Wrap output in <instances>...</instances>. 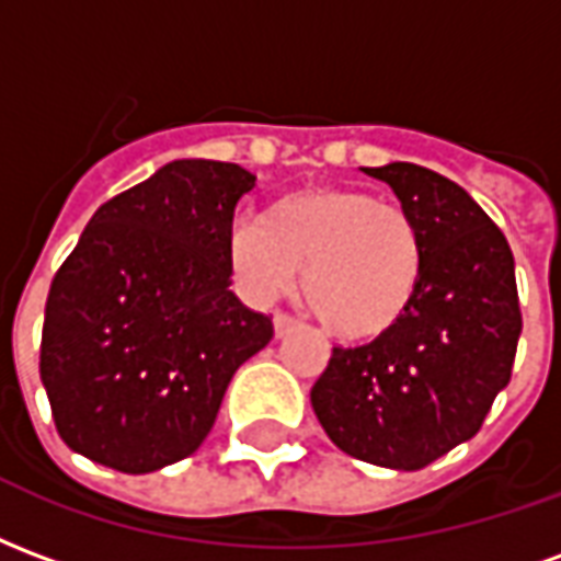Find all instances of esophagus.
<instances>
[{"mask_svg":"<svg viewBox=\"0 0 561 561\" xmlns=\"http://www.w3.org/2000/svg\"><path fill=\"white\" fill-rule=\"evenodd\" d=\"M294 328H297V318H291L288 312H276V316H273V333H276V340L288 336Z\"/></svg>","mask_w":561,"mask_h":561,"instance_id":"obj_1","label":"esophagus"}]
</instances>
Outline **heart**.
<instances>
[{"label": "heart", "mask_w": 561, "mask_h": 561, "mask_svg": "<svg viewBox=\"0 0 561 561\" xmlns=\"http://www.w3.org/2000/svg\"><path fill=\"white\" fill-rule=\"evenodd\" d=\"M237 282L252 297L288 291L304 270V304L342 340L388 333L412 309L423 240L405 207L354 188H300L273 201L228 243Z\"/></svg>", "instance_id": "b5f03b06"}]
</instances>
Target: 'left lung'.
Instances as JSON below:
<instances>
[{
    "instance_id": "1",
    "label": "left lung",
    "mask_w": 561,
    "mask_h": 561,
    "mask_svg": "<svg viewBox=\"0 0 561 561\" xmlns=\"http://www.w3.org/2000/svg\"><path fill=\"white\" fill-rule=\"evenodd\" d=\"M393 188L423 240L412 309L373 342L333 348L312 409L348 457L414 471L469 442L511 381L519 316L505 233L442 173L390 161L360 168Z\"/></svg>"
}]
</instances>
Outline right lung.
<instances>
[{
  "label": "right lung",
  "mask_w": 561,
  "mask_h": 561,
  "mask_svg": "<svg viewBox=\"0 0 561 561\" xmlns=\"http://www.w3.org/2000/svg\"><path fill=\"white\" fill-rule=\"evenodd\" d=\"M255 173L176 159L111 197L54 276L42 385L75 454L147 474L195 454L273 321L231 291L233 209Z\"/></svg>",
  "instance_id": "1"
}]
</instances>
